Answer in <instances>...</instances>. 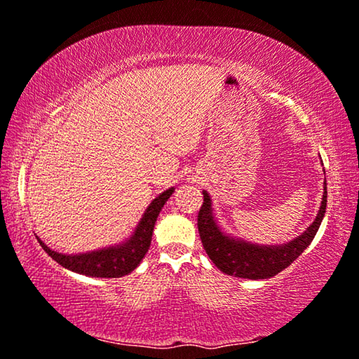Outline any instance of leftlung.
Wrapping results in <instances>:
<instances>
[{
  "mask_svg": "<svg viewBox=\"0 0 359 359\" xmlns=\"http://www.w3.org/2000/svg\"><path fill=\"white\" fill-rule=\"evenodd\" d=\"M203 206L198 212V231H200L204 251L215 266L225 275L249 278V280H266V278L275 276L284 269H287L310 246L318 229H320L327 203V190L326 182H324V195L320 212L304 235L295 238L291 243L283 244V246H257V244L225 236L219 230L212 212H210L209 195L206 191H203Z\"/></svg>",
  "mask_w": 359,
  "mask_h": 359,
  "instance_id": "left-lung-1",
  "label": "left lung"
}]
</instances>
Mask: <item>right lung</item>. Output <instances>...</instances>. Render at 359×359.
<instances>
[{
	"label": "right lung",
	"instance_id": "1",
	"mask_svg": "<svg viewBox=\"0 0 359 359\" xmlns=\"http://www.w3.org/2000/svg\"><path fill=\"white\" fill-rule=\"evenodd\" d=\"M172 191L174 189H169L161 193L158 198H155L150 206L147 208L144 217L139 222L137 230H135L133 238H129L126 243L118 244V246H111L107 249H100V251L86 254L67 255L49 249L39 238L38 241L41 244L44 251H46L57 264L65 266L68 270L94 278L124 276L133 271L135 266L140 264L142 259L145 257V254L149 252L158 214L159 210L163 209L164 203L168 201V198L172 195Z\"/></svg>",
	"mask_w": 359,
	"mask_h": 359
}]
</instances>
